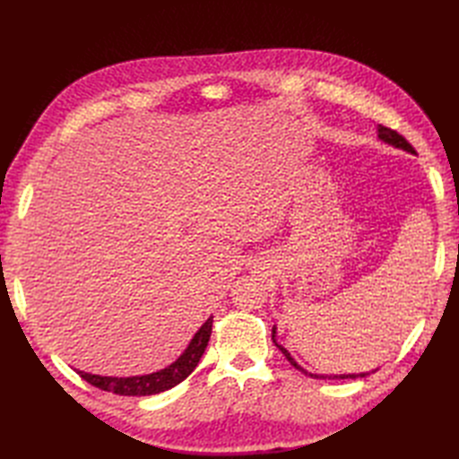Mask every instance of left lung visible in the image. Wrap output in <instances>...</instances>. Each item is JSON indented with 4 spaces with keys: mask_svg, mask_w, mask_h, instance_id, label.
Wrapping results in <instances>:
<instances>
[{
    "mask_svg": "<svg viewBox=\"0 0 459 459\" xmlns=\"http://www.w3.org/2000/svg\"><path fill=\"white\" fill-rule=\"evenodd\" d=\"M379 137L383 142H386V143H391V145H394V147H400V149H404V151H410V152H415V149L411 147V143H408V140L404 135H400L396 130H393V128H386V126H379ZM275 337V329L272 331V339ZM277 344V342H275ZM277 349H280L281 352H283V356L289 359L290 362V366H295L297 369H300V371H304L293 358H290V354L283 349L281 344H277ZM307 373V371H304ZM368 373H351V375H312V377H329V379H356V377H366Z\"/></svg>",
    "mask_w": 459,
    "mask_h": 459,
    "instance_id": "1",
    "label": "left lung"
}]
</instances>
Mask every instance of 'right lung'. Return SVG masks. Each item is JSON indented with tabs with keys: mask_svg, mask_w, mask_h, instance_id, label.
Listing matches in <instances>:
<instances>
[{
	"mask_svg": "<svg viewBox=\"0 0 459 459\" xmlns=\"http://www.w3.org/2000/svg\"><path fill=\"white\" fill-rule=\"evenodd\" d=\"M211 333H212V317H208L203 324V327L195 333V337H193V341L189 342L186 352L179 356L172 366L164 368L157 373L142 375V377H101V375H91L84 371H78V373L80 377L88 381L90 385L113 394H120V396L159 394L189 377L191 371L197 368L201 356L204 354L208 339H211Z\"/></svg>",
	"mask_w": 459,
	"mask_h": 459,
	"instance_id": "right-lung-1",
	"label": "right lung"
}]
</instances>
